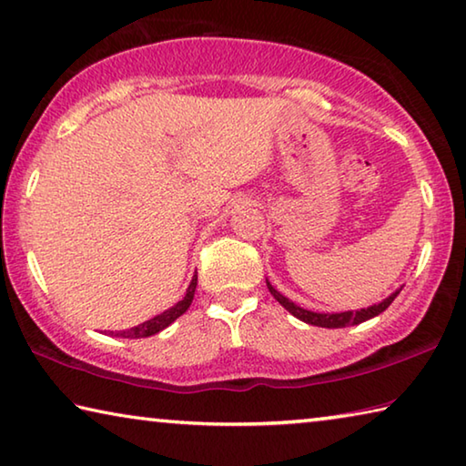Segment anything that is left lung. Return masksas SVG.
Returning a JSON list of instances; mask_svg holds the SVG:
<instances>
[{"mask_svg":"<svg viewBox=\"0 0 466 466\" xmlns=\"http://www.w3.org/2000/svg\"><path fill=\"white\" fill-rule=\"evenodd\" d=\"M267 288H269L271 296L278 299V302L286 309L289 314H294L296 319H299L302 322H309V325L314 327H325V329H343V327H353V325H360V322H366L370 319L378 317V314L384 312L389 306L392 304V299L399 296V291H392L389 298H384L380 304H374V306H368V309H361V310H347V312H312V310H306V309H299L298 304L291 302L289 298H286L283 294H279L278 289H275L269 281H267Z\"/></svg>","mask_w":466,"mask_h":466,"instance_id":"obj_1","label":"left lung"}]
</instances>
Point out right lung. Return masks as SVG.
I'll use <instances>...</instances> for the list:
<instances>
[{
	"instance_id": "right-lung-1",
	"label": "right lung",
	"mask_w": 466,
	"mask_h": 466,
	"mask_svg": "<svg viewBox=\"0 0 466 466\" xmlns=\"http://www.w3.org/2000/svg\"><path fill=\"white\" fill-rule=\"evenodd\" d=\"M195 288H197V275L191 279V283H188L185 298L172 306V309L164 310L162 314H157V317L141 322V325L133 327V329L119 330V333H113V330H110V333H113L115 337H123V339H141V337H152L156 333H160V330L170 327L172 322H175L180 317V314H185L188 310V306H191L193 296H195Z\"/></svg>"
}]
</instances>
